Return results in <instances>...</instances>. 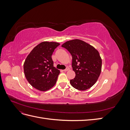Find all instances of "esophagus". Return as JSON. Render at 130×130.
<instances>
[{"label": "esophagus", "instance_id": "1", "mask_svg": "<svg viewBox=\"0 0 130 130\" xmlns=\"http://www.w3.org/2000/svg\"><path fill=\"white\" fill-rule=\"evenodd\" d=\"M69 69V68H67L66 69H65L63 70V71H64V72H67V71H68V70Z\"/></svg>", "mask_w": 130, "mask_h": 130}]
</instances>
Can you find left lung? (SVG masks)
Returning a JSON list of instances; mask_svg holds the SVG:
<instances>
[{"label":"left lung","instance_id":"obj_1","mask_svg":"<svg viewBox=\"0 0 130 130\" xmlns=\"http://www.w3.org/2000/svg\"><path fill=\"white\" fill-rule=\"evenodd\" d=\"M62 46L72 56V67L76 75L70 80V85L80 90L92 87L101 72L102 60L99 52L88 43L78 39L66 42Z\"/></svg>","mask_w":130,"mask_h":130}]
</instances>
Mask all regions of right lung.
<instances>
[{
	"mask_svg": "<svg viewBox=\"0 0 130 130\" xmlns=\"http://www.w3.org/2000/svg\"><path fill=\"white\" fill-rule=\"evenodd\" d=\"M60 45L55 42H43L27 55L24 63V72L29 83L41 91H46L55 85L60 71L54 67L52 56Z\"/></svg>",
	"mask_w": 130,
	"mask_h": 130,
	"instance_id": "add662e5",
	"label": "right lung"
}]
</instances>
